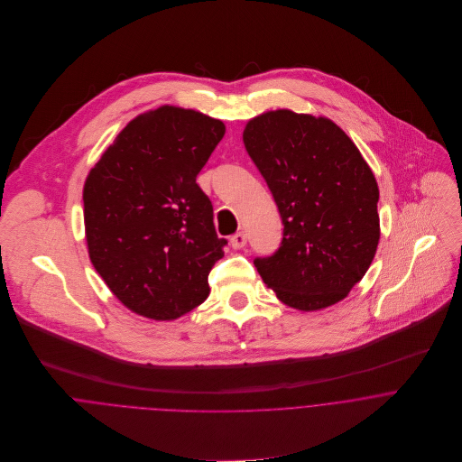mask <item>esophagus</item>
I'll list each match as a JSON object with an SVG mask.
<instances>
[{
	"label": "esophagus",
	"mask_w": 462,
	"mask_h": 462,
	"mask_svg": "<svg viewBox=\"0 0 462 462\" xmlns=\"http://www.w3.org/2000/svg\"><path fill=\"white\" fill-rule=\"evenodd\" d=\"M245 244H247V235H245L244 231H238V233H235V235L231 236V245H233V249H242Z\"/></svg>",
	"instance_id": "1"
}]
</instances>
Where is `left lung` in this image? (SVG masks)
Listing matches in <instances>:
<instances>
[{
  "label": "left lung",
  "mask_w": 462,
  "mask_h": 462,
  "mask_svg": "<svg viewBox=\"0 0 462 462\" xmlns=\"http://www.w3.org/2000/svg\"><path fill=\"white\" fill-rule=\"evenodd\" d=\"M282 220L279 249L254 264L284 304L315 311L345 299L379 244V189L354 142L332 121L290 110L244 130Z\"/></svg>",
  "instance_id": "8db88e82"
}]
</instances>
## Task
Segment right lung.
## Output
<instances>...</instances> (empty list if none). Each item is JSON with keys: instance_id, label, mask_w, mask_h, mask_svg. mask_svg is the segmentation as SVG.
Segmentation results:
<instances>
[{"instance_id": "add662e5", "label": "right lung", "mask_w": 462, "mask_h": 462, "mask_svg": "<svg viewBox=\"0 0 462 462\" xmlns=\"http://www.w3.org/2000/svg\"><path fill=\"white\" fill-rule=\"evenodd\" d=\"M224 133L217 119L162 106L133 119L85 181L90 262L142 317L174 320L209 295L227 240L196 180Z\"/></svg>"}]
</instances>
